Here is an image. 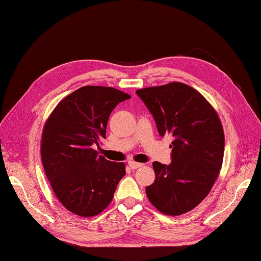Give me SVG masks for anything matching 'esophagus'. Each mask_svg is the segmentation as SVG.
I'll list each match as a JSON object with an SVG mask.
<instances>
[{
  "mask_svg": "<svg viewBox=\"0 0 261 261\" xmlns=\"http://www.w3.org/2000/svg\"><path fill=\"white\" fill-rule=\"evenodd\" d=\"M128 165H129V168L132 170H136V169H138L140 167H143V163H138V162H135V161H129Z\"/></svg>",
  "mask_w": 261,
  "mask_h": 261,
  "instance_id": "esophagus-1",
  "label": "esophagus"
}]
</instances>
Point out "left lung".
<instances>
[{"label": "left lung", "instance_id": "8db88e82", "mask_svg": "<svg viewBox=\"0 0 261 261\" xmlns=\"http://www.w3.org/2000/svg\"><path fill=\"white\" fill-rule=\"evenodd\" d=\"M160 136L171 134L172 161L152 163L155 179L146 187L160 212L179 216L206 198L222 167L224 133L216 110L201 93L178 82L138 89Z\"/></svg>", "mask_w": 261, "mask_h": 261}]
</instances>
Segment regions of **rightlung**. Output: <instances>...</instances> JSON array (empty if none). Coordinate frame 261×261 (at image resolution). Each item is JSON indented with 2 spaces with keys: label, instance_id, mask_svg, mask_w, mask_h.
Returning <instances> with one entry per match:
<instances>
[{
  "label": "right lung",
  "instance_id": "obj_1",
  "mask_svg": "<svg viewBox=\"0 0 261 261\" xmlns=\"http://www.w3.org/2000/svg\"><path fill=\"white\" fill-rule=\"evenodd\" d=\"M130 96L112 87L85 86L55 107L41 138L45 175L60 202L81 217H93L112 201L125 163L98 155L109 116Z\"/></svg>",
  "mask_w": 261,
  "mask_h": 261
}]
</instances>
